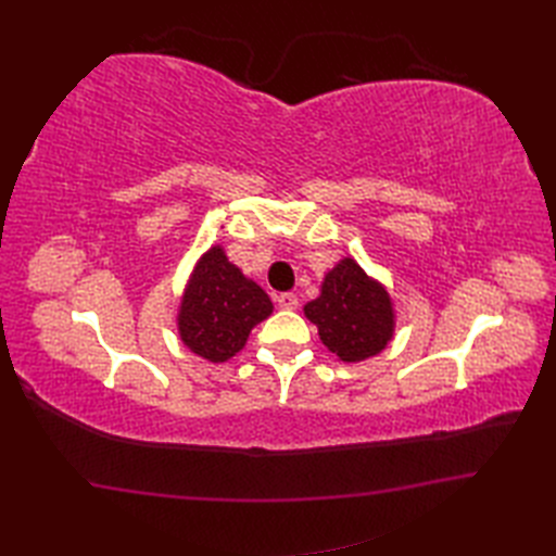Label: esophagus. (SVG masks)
I'll list each match as a JSON object with an SVG mask.
<instances>
[{
  "mask_svg": "<svg viewBox=\"0 0 556 556\" xmlns=\"http://www.w3.org/2000/svg\"><path fill=\"white\" fill-rule=\"evenodd\" d=\"M276 304L285 311H294L299 306V299L292 292H282V294H276Z\"/></svg>",
  "mask_w": 556,
  "mask_h": 556,
  "instance_id": "esophagus-1",
  "label": "esophagus"
}]
</instances>
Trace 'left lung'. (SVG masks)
<instances>
[{"instance_id":"left-lung-1","label":"left lung","mask_w":556,"mask_h":556,"mask_svg":"<svg viewBox=\"0 0 556 556\" xmlns=\"http://www.w3.org/2000/svg\"><path fill=\"white\" fill-rule=\"evenodd\" d=\"M304 315L327 350L348 364L380 355L394 339L396 315L390 292L352 257L327 271L319 296L308 301Z\"/></svg>"}]
</instances>
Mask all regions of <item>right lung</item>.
<instances>
[{"mask_svg":"<svg viewBox=\"0 0 556 556\" xmlns=\"http://www.w3.org/2000/svg\"><path fill=\"white\" fill-rule=\"evenodd\" d=\"M274 313L268 294L231 264L223 245L194 264L176 315L182 345L201 359L223 364L243 350L250 331Z\"/></svg>","mask_w":556,"mask_h":556,"instance_id":"obj_1","label":"right lung"}]
</instances>
